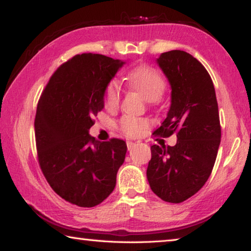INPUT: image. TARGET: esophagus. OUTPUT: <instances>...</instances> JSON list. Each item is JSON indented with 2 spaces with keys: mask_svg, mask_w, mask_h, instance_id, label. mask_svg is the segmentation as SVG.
<instances>
[{
  "mask_svg": "<svg viewBox=\"0 0 251 251\" xmlns=\"http://www.w3.org/2000/svg\"><path fill=\"white\" fill-rule=\"evenodd\" d=\"M126 144H127V148H128V151H130L131 147H133V146L135 145L134 142H129V141H127Z\"/></svg>",
  "mask_w": 251,
  "mask_h": 251,
  "instance_id": "1",
  "label": "esophagus"
}]
</instances>
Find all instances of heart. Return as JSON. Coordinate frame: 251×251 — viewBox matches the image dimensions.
Returning a JSON list of instances; mask_svg holds the SVG:
<instances>
[{
	"mask_svg": "<svg viewBox=\"0 0 251 251\" xmlns=\"http://www.w3.org/2000/svg\"><path fill=\"white\" fill-rule=\"evenodd\" d=\"M127 82L131 87L145 97L148 101H156L163 96L166 90V83L156 70L142 65L129 72ZM121 100V87L117 82H110L105 92V106L108 109H115ZM147 120L126 115L121 120L120 127L126 135L137 136L146 128Z\"/></svg>",
	"mask_w": 251,
	"mask_h": 251,
	"instance_id": "heart-1",
	"label": "heart"
}]
</instances>
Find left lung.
<instances>
[{
	"mask_svg": "<svg viewBox=\"0 0 251 251\" xmlns=\"http://www.w3.org/2000/svg\"><path fill=\"white\" fill-rule=\"evenodd\" d=\"M157 65L171 85V106L156 134H177L175 146L152 145L147 180L152 192L178 203L196 194L209 178L222 137L215 87L193 55L161 53Z\"/></svg>",
	"mask_w": 251,
	"mask_h": 251,
	"instance_id": "1",
	"label": "left lung"
}]
</instances>
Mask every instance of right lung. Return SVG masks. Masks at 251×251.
Instances as JSON below:
<instances>
[{
    "mask_svg": "<svg viewBox=\"0 0 251 251\" xmlns=\"http://www.w3.org/2000/svg\"><path fill=\"white\" fill-rule=\"evenodd\" d=\"M125 64L100 54L76 55L52 75L37 104L41 169L54 192L73 205L94 207L116 186L126 143L96 141L90 129L104 108L106 88Z\"/></svg>",
    "mask_w": 251,
    "mask_h": 251,
    "instance_id": "right-lung-1",
    "label": "right lung"
}]
</instances>
